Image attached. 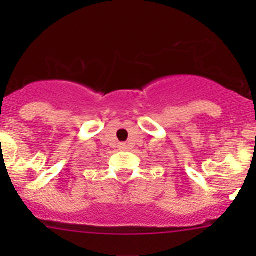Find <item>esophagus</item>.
Wrapping results in <instances>:
<instances>
[{
    "label": "esophagus",
    "mask_w": 256,
    "mask_h": 256,
    "mask_svg": "<svg viewBox=\"0 0 256 256\" xmlns=\"http://www.w3.org/2000/svg\"><path fill=\"white\" fill-rule=\"evenodd\" d=\"M118 148H121V150H128V146L126 144H118Z\"/></svg>",
    "instance_id": "1"
}]
</instances>
